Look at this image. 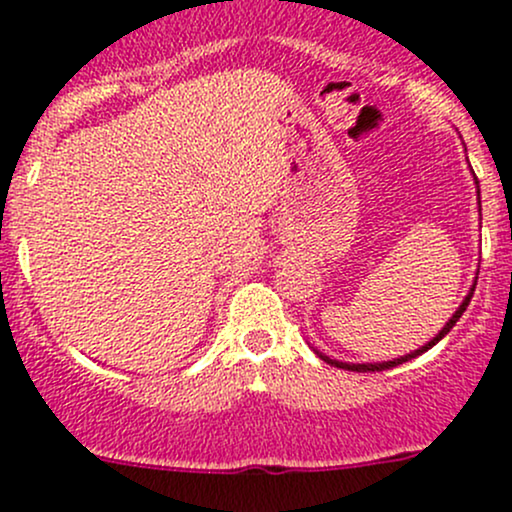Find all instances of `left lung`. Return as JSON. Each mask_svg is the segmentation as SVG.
Wrapping results in <instances>:
<instances>
[{"label":"left lung","mask_w":512,"mask_h":512,"mask_svg":"<svg viewBox=\"0 0 512 512\" xmlns=\"http://www.w3.org/2000/svg\"><path fill=\"white\" fill-rule=\"evenodd\" d=\"M476 184H478V181H476ZM478 193H481V191H478ZM478 203H481V201H478ZM473 292H476V284H473V287H471L469 297L464 299V304H461L459 309H456V314L451 316V319H449V324H446L444 328H441V331H439V336H434L432 341L427 343V346H422V348H419V351H414V353H410V355H405V358L387 360V363H338V360H331V358H326V355H321V353H319V355H321V358L326 360V363L336 365V368H343V370H355V373H370V370H373V373H375V370H387V368H395V365L405 363V360H412V358H417V355H422L424 351H429V348H432V346H437V343L441 341V338H444L446 333H449L451 328L456 326V321L461 319V314H464V311H466V306H469V301H471V297H473Z\"/></svg>","instance_id":"left-lung-1"}]
</instances>
